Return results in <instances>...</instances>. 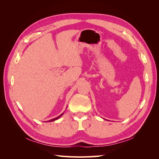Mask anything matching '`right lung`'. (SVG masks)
I'll use <instances>...</instances> for the list:
<instances>
[{
    "mask_svg": "<svg viewBox=\"0 0 159 159\" xmlns=\"http://www.w3.org/2000/svg\"><path fill=\"white\" fill-rule=\"evenodd\" d=\"M63 114H64V113H62V114H61L60 115H59L58 117H56V118H54V119H51V120H50V121H49V122H50H50H51V121H55V120H57V119H59Z\"/></svg>",
    "mask_w": 159,
    "mask_h": 159,
    "instance_id": "obj_1",
    "label": "right lung"
}]
</instances>
